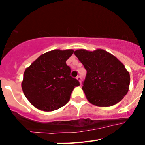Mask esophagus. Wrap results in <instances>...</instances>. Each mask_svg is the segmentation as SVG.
Listing matches in <instances>:
<instances>
[{
    "mask_svg": "<svg viewBox=\"0 0 145 145\" xmlns=\"http://www.w3.org/2000/svg\"><path fill=\"white\" fill-rule=\"evenodd\" d=\"M77 80H78L79 82H80V84H81V77H80V76H78V77H77Z\"/></svg>",
    "mask_w": 145,
    "mask_h": 145,
    "instance_id": "1",
    "label": "esophagus"
}]
</instances>
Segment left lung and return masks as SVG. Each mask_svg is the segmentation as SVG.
Masks as SVG:
<instances>
[{
	"instance_id": "left-lung-1",
	"label": "left lung",
	"mask_w": 145,
	"mask_h": 145,
	"mask_svg": "<svg viewBox=\"0 0 145 145\" xmlns=\"http://www.w3.org/2000/svg\"><path fill=\"white\" fill-rule=\"evenodd\" d=\"M74 54L87 71L82 89L88 102L110 107L122 100L129 91L130 75L121 61L103 49H78Z\"/></svg>"
}]
</instances>
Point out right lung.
<instances>
[{
    "mask_svg": "<svg viewBox=\"0 0 145 145\" xmlns=\"http://www.w3.org/2000/svg\"><path fill=\"white\" fill-rule=\"evenodd\" d=\"M72 49H55L40 55L26 68L22 88L29 102L40 110H58L69 102L72 91L80 85L72 78L66 61Z\"/></svg>",
    "mask_w": 145,
    "mask_h": 145,
    "instance_id": "1",
    "label": "right lung"
}]
</instances>
